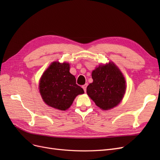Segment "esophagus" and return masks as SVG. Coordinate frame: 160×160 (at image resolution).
I'll return each mask as SVG.
<instances>
[{
    "label": "esophagus",
    "mask_w": 160,
    "mask_h": 160,
    "mask_svg": "<svg viewBox=\"0 0 160 160\" xmlns=\"http://www.w3.org/2000/svg\"><path fill=\"white\" fill-rule=\"evenodd\" d=\"M87 87H88V84H87V83L85 84L84 85L82 86V88H83V89L85 92H86V91H87Z\"/></svg>",
    "instance_id": "esophagus-1"
}]
</instances>
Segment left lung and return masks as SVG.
I'll list each match as a JSON object with an SVG mask.
<instances>
[{
    "instance_id": "obj_1",
    "label": "left lung",
    "mask_w": 160,
    "mask_h": 160,
    "mask_svg": "<svg viewBox=\"0 0 160 160\" xmlns=\"http://www.w3.org/2000/svg\"><path fill=\"white\" fill-rule=\"evenodd\" d=\"M93 82L87 88V93L99 108L108 110L122 100L126 89L122 72L112 62L99 65L92 72Z\"/></svg>"
}]
</instances>
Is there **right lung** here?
I'll return each instance as SVG.
<instances>
[{"label": "right lung", "mask_w": 160, "mask_h": 160, "mask_svg": "<svg viewBox=\"0 0 160 160\" xmlns=\"http://www.w3.org/2000/svg\"><path fill=\"white\" fill-rule=\"evenodd\" d=\"M39 90L45 103L62 111L70 107L77 95L84 93L70 73L69 64L58 62H53L42 74Z\"/></svg>", "instance_id": "obj_1"}]
</instances>
